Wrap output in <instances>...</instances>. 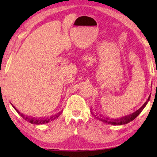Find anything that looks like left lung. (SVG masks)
<instances>
[{
    "mask_svg": "<svg viewBox=\"0 0 157 157\" xmlns=\"http://www.w3.org/2000/svg\"><path fill=\"white\" fill-rule=\"evenodd\" d=\"M150 96H149L147 100L146 101V102H145V104L143 105L141 107L139 108V109L136 110V111H135V112L129 114V115H127V116L122 117V118H121L109 119V118H105V117H103L102 116H100V117H98V116L96 117L98 114H97V115H95V116L96 117V118H98V120L103 122V123H107V124H113V125H122V124H125L129 123V122L132 121L133 120H134V119L139 115L140 113L141 112L143 109L145 108L146 105L147 104L148 101L150 100ZM91 113H93L92 111H91ZM93 114H94V113H93Z\"/></svg>",
    "mask_w": 157,
    "mask_h": 157,
    "instance_id": "left-lung-1",
    "label": "left lung"
}]
</instances>
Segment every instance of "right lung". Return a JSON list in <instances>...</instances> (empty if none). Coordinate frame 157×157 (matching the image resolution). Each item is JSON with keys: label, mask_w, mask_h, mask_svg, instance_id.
I'll return each instance as SVG.
<instances>
[{"label": "right lung", "mask_w": 157, "mask_h": 157, "mask_svg": "<svg viewBox=\"0 0 157 157\" xmlns=\"http://www.w3.org/2000/svg\"><path fill=\"white\" fill-rule=\"evenodd\" d=\"M11 105L12 107H14V109L17 111V112L19 114V115L22 117L23 119H25V121H27L30 123L34 124H46V123H49V122L52 121V120H55V119L57 118L58 117L61 115V113H62V111H60V112L56 113L55 115L52 116L51 117H50V118H36L35 117H34V118L33 117H32V118H30V116H26L25 115H23V114L22 113H21L20 111L17 109H16L14 106H13L12 103H11Z\"/></svg>", "instance_id": "obj_1"}]
</instances>
